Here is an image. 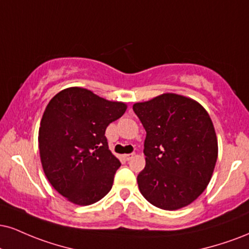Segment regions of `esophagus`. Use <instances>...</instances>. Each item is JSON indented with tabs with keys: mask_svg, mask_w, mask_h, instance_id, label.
<instances>
[{
	"mask_svg": "<svg viewBox=\"0 0 249 249\" xmlns=\"http://www.w3.org/2000/svg\"><path fill=\"white\" fill-rule=\"evenodd\" d=\"M133 157H134V154H124V155H123V158H124V160H126V161L131 160V159H132Z\"/></svg>",
	"mask_w": 249,
	"mask_h": 249,
	"instance_id": "1",
	"label": "esophagus"
}]
</instances>
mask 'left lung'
I'll return each instance as SVG.
<instances>
[{
  "instance_id": "1",
  "label": "left lung",
  "mask_w": 249,
  "mask_h": 249,
  "mask_svg": "<svg viewBox=\"0 0 249 249\" xmlns=\"http://www.w3.org/2000/svg\"><path fill=\"white\" fill-rule=\"evenodd\" d=\"M133 111L146 130V166L137 178L140 193L163 210L191 204L208 187L218 157L208 111L172 92L133 104Z\"/></svg>"
}]
</instances>
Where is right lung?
<instances>
[{"instance_id": "obj_1", "label": "right lung", "mask_w": 249, "mask_h": 249, "mask_svg": "<svg viewBox=\"0 0 249 249\" xmlns=\"http://www.w3.org/2000/svg\"><path fill=\"white\" fill-rule=\"evenodd\" d=\"M126 107L80 87L64 89L47 104L38 134L41 166L70 202L90 205L111 190L121 162L109 149L106 130Z\"/></svg>"}]
</instances>
